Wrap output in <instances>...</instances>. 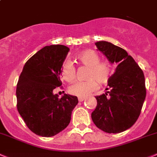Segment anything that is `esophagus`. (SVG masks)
<instances>
[{
	"label": "esophagus",
	"instance_id": "obj_1",
	"mask_svg": "<svg viewBox=\"0 0 157 157\" xmlns=\"http://www.w3.org/2000/svg\"><path fill=\"white\" fill-rule=\"evenodd\" d=\"M85 99H86L85 98H80V97L78 98V101H80V102L83 101L85 100Z\"/></svg>",
	"mask_w": 157,
	"mask_h": 157
}]
</instances>
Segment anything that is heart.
Here are the masks:
<instances>
[{
  "label": "heart",
  "instance_id": "1",
  "mask_svg": "<svg viewBox=\"0 0 157 157\" xmlns=\"http://www.w3.org/2000/svg\"><path fill=\"white\" fill-rule=\"evenodd\" d=\"M77 59L82 65L89 68L87 72V81H77L69 87L71 94L80 98L88 96L98 88V83H105L108 81L111 74V67L108 63L100 62V56L91 49L84 50L77 56ZM61 75L63 80L72 82L76 76V70L71 62L64 63L61 69Z\"/></svg>",
  "mask_w": 157,
  "mask_h": 157
}]
</instances>
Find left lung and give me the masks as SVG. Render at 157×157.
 <instances>
[{"label": "left lung", "instance_id": "left-lung-1", "mask_svg": "<svg viewBox=\"0 0 157 157\" xmlns=\"http://www.w3.org/2000/svg\"><path fill=\"white\" fill-rule=\"evenodd\" d=\"M95 45L111 63L118 66L108 80L109 91L95 97L97 107L91 118L105 132H121L132 126L140 115L146 95L144 74L125 49L106 41Z\"/></svg>", "mask_w": 157, "mask_h": 157}]
</instances>
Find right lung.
Listing matches in <instances>:
<instances>
[{"instance_id":"obj_1","label":"right lung","mask_w":157,"mask_h":157,"mask_svg":"<svg viewBox=\"0 0 157 157\" xmlns=\"http://www.w3.org/2000/svg\"><path fill=\"white\" fill-rule=\"evenodd\" d=\"M70 51L63 45L45 46L23 67L16 89L17 108L29 129L51 137L66 128L77 97L64 94L59 98L53 90L62 85L61 68Z\"/></svg>"}]
</instances>
